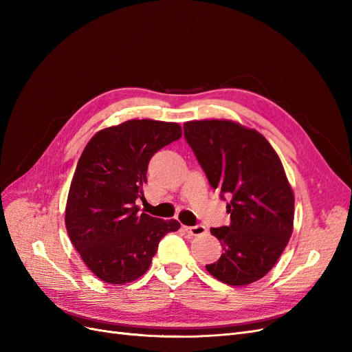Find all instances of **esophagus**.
<instances>
[{
	"mask_svg": "<svg viewBox=\"0 0 352 352\" xmlns=\"http://www.w3.org/2000/svg\"><path fill=\"white\" fill-rule=\"evenodd\" d=\"M185 230L188 233H190L192 236H199V235H204V233L207 232L206 226L204 225H195V226H186Z\"/></svg>",
	"mask_w": 352,
	"mask_h": 352,
	"instance_id": "esophagus-1",
	"label": "esophagus"
}]
</instances>
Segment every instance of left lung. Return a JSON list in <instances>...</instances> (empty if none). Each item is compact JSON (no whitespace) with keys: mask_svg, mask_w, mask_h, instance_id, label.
Segmentation results:
<instances>
[{"mask_svg":"<svg viewBox=\"0 0 352 352\" xmlns=\"http://www.w3.org/2000/svg\"><path fill=\"white\" fill-rule=\"evenodd\" d=\"M184 133L211 188L230 199V225L210 229L223 254L207 272L232 286L261 279L294 226V192L278 154L261 133L229 120L186 122Z\"/></svg>","mask_w":352,"mask_h":352,"instance_id":"1","label":"left lung"}]
</instances>
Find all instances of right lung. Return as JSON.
Here are the masks:
<instances>
[{"label": "right lung", "mask_w": 352, "mask_h": 352, "mask_svg": "<svg viewBox=\"0 0 352 352\" xmlns=\"http://www.w3.org/2000/svg\"><path fill=\"white\" fill-rule=\"evenodd\" d=\"M177 123L127 120L92 136L79 158L66 206V229L83 263L101 280L122 285L150 269L158 243L180 228L140 212L151 157L177 141Z\"/></svg>", "instance_id": "add662e5"}]
</instances>
